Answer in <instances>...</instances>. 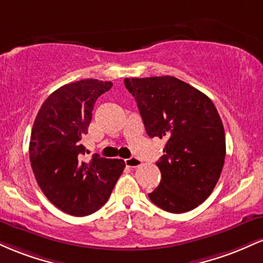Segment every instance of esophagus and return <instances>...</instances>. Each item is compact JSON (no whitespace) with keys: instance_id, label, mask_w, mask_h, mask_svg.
Returning a JSON list of instances; mask_svg holds the SVG:
<instances>
[{"instance_id":"34e87169","label":"esophagus","mask_w":263,"mask_h":263,"mask_svg":"<svg viewBox=\"0 0 263 263\" xmlns=\"http://www.w3.org/2000/svg\"><path fill=\"white\" fill-rule=\"evenodd\" d=\"M125 163H126V165L129 168H137L142 164V161H140L138 158H136V157H131V158L125 159Z\"/></svg>"}]
</instances>
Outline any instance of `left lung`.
Segmentation results:
<instances>
[{"label":"left lung","mask_w":263,"mask_h":263,"mask_svg":"<svg viewBox=\"0 0 263 263\" xmlns=\"http://www.w3.org/2000/svg\"><path fill=\"white\" fill-rule=\"evenodd\" d=\"M151 138H164L156 163L162 174L149 193L153 204L170 213L195 209L215 188L225 161V131L205 93L174 77L126 78Z\"/></svg>","instance_id":"8db88e82"}]
</instances>
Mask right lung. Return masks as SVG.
Instances as JSON below:
<instances>
[{"label":"right lung","mask_w":263,"mask_h":263,"mask_svg":"<svg viewBox=\"0 0 263 263\" xmlns=\"http://www.w3.org/2000/svg\"><path fill=\"white\" fill-rule=\"evenodd\" d=\"M111 81L84 79L66 84L48 96L39 108L29 141L35 180L58 209L74 216L95 213L107 201L125 170L122 159L93 155L84 159L83 137L99 96Z\"/></svg>","instance_id":"obj_1"}]
</instances>
